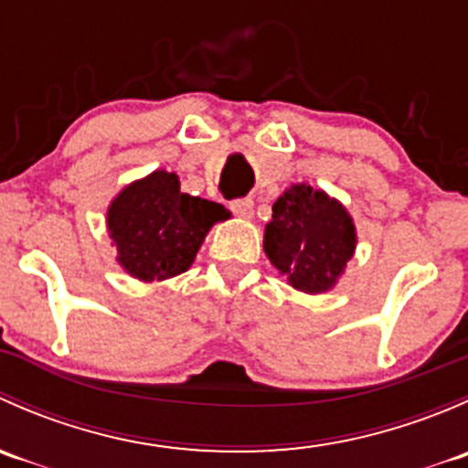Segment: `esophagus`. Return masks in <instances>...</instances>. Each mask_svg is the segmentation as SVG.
Returning a JSON list of instances; mask_svg holds the SVG:
<instances>
[{"label": "esophagus", "mask_w": 468, "mask_h": 468, "mask_svg": "<svg viewBox=\"0 0 468 468\" xmlns=\"http://www.w3.org/2000/svg\"><path fill=\"white\" fill-rule=\"evenodd\" d=\"M230 210L235 212L238 217H242V219H251L253 217V201L251 199H238L230 204Z\"/></svg>", "instance_id": "34e87169"}]
</instances>
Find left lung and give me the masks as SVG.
<instances>
[{
  "label": "left lung",
  "instance_id": "1",
  "mask_svg": "<svg viewBox=\"0 0 468 468\" xmlns=\"http://www.w3.org/2000/svg\"><path fill=\"white\" fill-rule=\"evenodd\" d=\"M357 230L342 201L308 183L287 187L264 226V253L303 294L330 292L356 256Z\"/></svg>",
  "mask_w": 468,
  "mask_h": 468
}]
</instances>
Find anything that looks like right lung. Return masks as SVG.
<instances>
[{
	"mask_svg": "<svg viewBox=\"0 0 468 468\" xmlns=\"http://www.w3.org/2000/svg\"><path fill=\"white\" fill-rule=\"evenodd\" d=\"M229 217L221 204L181 192L174 172L155 169L117 192L106 229L120 267L135 281L154 282L187 271L212 226Z\"/></svg>",
	"mask_w": 468,
	"mask_h": 468,
	"instance_id": "add662e5",
	"label": "right lung"
}]
</instances>
